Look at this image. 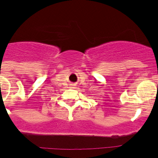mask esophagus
Here are the masks:
<instances>
[{"instance_id":"obj_1","label":"esophagus","mask_w":158,"mask_h":158,"mask_svg":"<svg viewBox=\"0 0 158 158\" xmlns=\"http://www.w3.org/2000/svg\"><path fill=\"white\" fill-rule=\"evenodd\" d=\"M70 86H71L72 88H75V86H76V84L71 83V84H70Z\"/></svg>"}]
</instances>
